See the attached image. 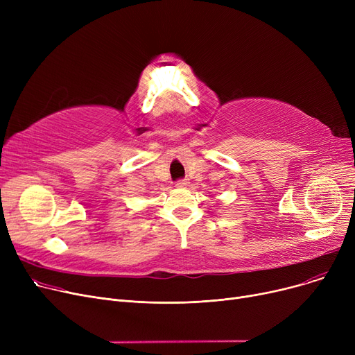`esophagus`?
<instances>
[{
  "instance_id": "1",
  "label": "esophagus",
  "mask_w": 355,
  "mask_h": 355,
  "mask_svg": "<svg viewBox=\"0 0 355 355\" xmlns=\"http://www.w3.org/2000/svg\"><path fill=\"white\" fill-rule=\"evenodd\" d=\"M190 182H189V180L187 178H181V180H178L177 182H175V185L178 189H182V187H187Z\"/></svg>"
}]
</instances>
